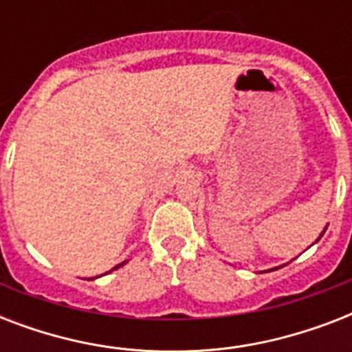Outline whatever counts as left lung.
Instances as JSON below:
<instances>
[{
    "instance_id": "8db88e82",
    "label": "left lung",
    "mask_w": 352,
    "mask_h": 352,
    "mask_svg": "<svg viewBox=\"0 0 352 352\" xmlns=\"http://www.w3.org/2000/svg\"><path fill=\"white\" fill-rule=\"evenodd\" d=\"M325 230H327V226H325V228H323V232H322V234H320V237H322V235H323V234H325ZM320 237H318V239H316V241H314V243H318V241H320ZM278 268H281V267H276V268H270V270H278Z\"/></svg>"
}]
</instances>
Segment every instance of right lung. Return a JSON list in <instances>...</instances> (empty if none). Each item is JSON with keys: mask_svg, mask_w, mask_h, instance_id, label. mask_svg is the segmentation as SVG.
<instances>
[{"mask_svg": "<svg viewBox=\"0 0 352 352\" xmlns=\"http://www.w3.org/2000/svg\"><path fill=\"white\" fill-rule=\"evenodd\" d=\"M126 263H127V261H122L120 265H117V267H115V268H111V270H109V272H113V270H117V268H120L122 265H126ZM106 274H107V272H106ZM96 278H98V276H96ZM91 279H95V278H91Z\"/></svg>", "mask_w": 352, "mask_h": 352, "instance_id": "1", "label": "right lung"}]
</instances>
